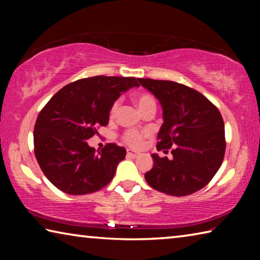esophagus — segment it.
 Returning a JSON list of instances; mask_svg holds the SVG:
<instances>
[{
  "label": "esophagus",
  "mask_w": 260,
  "mask_h": 260,
  "mask_svg": "<svg viewBox=\"0 0 260 260\" xmlns=\"http://www.w3.org/2000/svg\"><path fill=\"white\" fill-rule=\"evenodd\" d=\"M127 156L131 157V158H136V157L140 156V153L134 151V150H127Z\"/></svg>",
  "instance_id": "esophagus-1"
}]
</instances>
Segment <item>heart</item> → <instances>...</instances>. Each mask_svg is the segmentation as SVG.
I'll return each mask as SVG.
<instances>
[{
	"mask_svg": "<svg viewBox=\"0 0 260 260\" xmlns=\"http://www.w3.org/2000/svg\"><path fill=\"white\" fill-rule=\"evenodd\" d=\"M134 100L141 112H142L144 109L150 107V105L155 104V100H153L152 96L149 94H139L135 96ZM117 109H118V102H116L112 105L111 111H110L111 117H113L114 114H116ZM146 135L147 133H141V132H138V131H127L125 132V134L122 135V140H124V142L126 144H128L129 147L138 148L142 144L143 139Z\"/></svg>",
	"mask_w": 260,
	"mask_h": 260,
	"instance_id": "b5f03b06",
	"label": "heart"
}]
</instances>
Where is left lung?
Segmentation results:
<instances>
[{
  "instance_id": "8db88e82",
  "label": "left lung",
  "mask_w": 260,
  "mask_h": 260,
  "mask_svg": "<svg viewBox=\"0 0 260 260\" xmlns=\"http://www.w3.org/2000/svg\"><path fill=\"white\" fill-rule=\"evenodd\" d=\"M159 101L162 125L157 150L172 148V159L152 153L153 166L144 174L153 189L187 196L204 188L225 156V124L217 107L199 91L167 80L138 79Z\"/></svg>"
}]
</instances>
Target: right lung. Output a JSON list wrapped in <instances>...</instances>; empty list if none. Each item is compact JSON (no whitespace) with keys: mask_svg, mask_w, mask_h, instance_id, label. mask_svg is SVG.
I'll use <instances>...</instances> for the list:
<instances>
[{"mask_svg":"<svg viewBox=\"0 0 260 260\" xmlns=\"http://www.w3.org/2000/svg\"><path fill=\"white\" fill-rule=\"evenodd\" d=\"M139 86L132 77L80 79L61 88L45 105L34 126V152L56 188L70 195H85L111 181L126 149L110 143L96 152L87 140L109 124L118 98Z\"/></svg>","mask_w":260,"mask_h":260,"instance_id":"obj_1","label":"right lung"}]
</instances>
